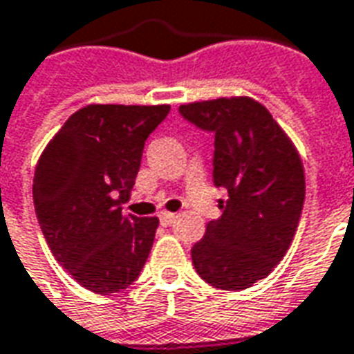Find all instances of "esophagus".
Segmentation results:
<instances>
[{
	"label": "esophagus",
	"instance_id": "esophagus-1",
	"mask_svg": "<svg viewBox=\"0 0 354 354\" xmlns=\"http://www.w3.org/2000/svg\"><path fill=\"white\" fill-rule=\"evenodd\" d=\"M175 219H177V215H175V213H171V212L160 213V221H162V225H171Z\"/></svg>",
	"mask_w": 354,
	"mask_h": 354
}]
</instances>
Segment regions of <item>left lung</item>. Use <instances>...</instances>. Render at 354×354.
Instances as JSON below:
<instances>
[{
	"mask_svg": "<svg viewBox=\"0 0 354 354\" xmlns=\"http://www.w3.org/2000/svg\"><path fill=\"white\" fill-rule=\"evenodd\" d=\"M179 112L215 133L213 181L229 190L223 215L192 245V265L207 284L245 290L269 277L295 236L305 200L301 156L252 97L189 102Z\"/></svg>",
	"mask_w": 354,
	"mask_h": 354,
	"instance_id": "1",
	"label": "left lung"
}]
</instances>
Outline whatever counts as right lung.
<instances>
[{
    "label": "right lung",
    "instance_id": "1",
    "mask_svg": "<svg viewBox=\"0 0 354 354\" xmlns=\"http://www.w3.org/2000/svg\"><path fill=\"white\" fill-rule=\"evenodd\" d=\"M169 104H87L41 152L34 205L55 259L85 290H125L141 274L158 217L124 215L145 141Z\"/></svg>",
    "mask_w": 354,
    "mask_h": 354
}]
</instances>
